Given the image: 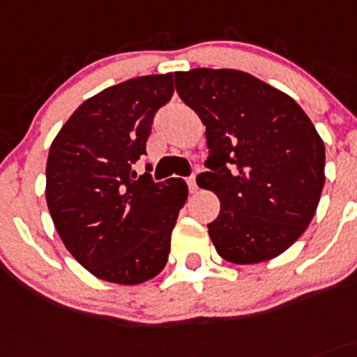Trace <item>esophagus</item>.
Wrapping results in <instances>:
<instances>
[{
    "label": "esophagus",
    "instance_id": "obj_1",
    "mask_svg": "<svg viewBox=\"0 0 357 357\" xmlns=\"http://www.w3.org/2000/svg\"><path fill=\"white\" fill-rule=\"evenodd\" d=\"M188 188H190V194H195V192L199 190L197 179H195V176H192V178L188 179Z\"/></svg>",
    "mask_w": 357,
    "mask_h": 357
}]
</instances>
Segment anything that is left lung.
Returning <instances> with one entry per match:
<instances>
[{
    "label": "left lung",
    "mask_w": 357,
    "mask_h": 357,
    "mask_svg": "<svg viewBox=\"0 0 357 357\" xmlns=\"http://www.w3.org/2000/svg\"><path fill=\"white\" fill-rule=\"evenodd\" d=\"M174 82L206 126L209 172L197 183L220 199L208 224L216 252L234 264L278 257L306 231L324 186L314 123L291 96L241 70L174 72Z\"/></svg>",
    "instance_id": "obj_1"
}]
</instances>
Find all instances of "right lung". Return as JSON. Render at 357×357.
<instances>
[{"mask_svg":"<svg viewBox=\"0 0 357 357\" xmlns=\"http://www.w3.org/2000/svg\"><path fill=\"white\" fill-rule=\"evenodd\" d=\"M172 93V73L103 89L79 105L49 149L45 199L56 231L73 259L105 282L144 284L167 264L188 186L155 183L149 172L137 178L133 163L146 155L155 112Z\"/></svg>","mask_w":357,"mask_h":357,"instance_id":"add662e5","label":"right lung"}]
</instances>
